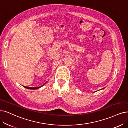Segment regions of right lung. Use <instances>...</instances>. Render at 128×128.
<instances>
[{
  "label": "right lung",
  "instance_id": "right-lung-1",
  "mask_svg": "<svg viewBox=\"0 0 128 128\" xmlns=\"http://www.w3.org/2000/svg\"><path fill=\"white\" fill-rule=\"evenodd\" d=\"M43 85V86H44ZM24 88H27V89H38V88H40L41 86H39V87H28V86H24Z\"/></svg>",
  "mask_w": 128,
  "mask_h": 128
}]
</instances>
